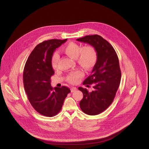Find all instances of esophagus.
Returning a JSON list of instances; mask_svg holds the SVG:
<instances>
[{"mask_svg":"<svg viewBox=\"0 0 149 149\" xmlns=\"http://www.w3.org/2000/svg\"><path fill=\"white\" fill-rule=\"evenodd\" d=\"M77 90V88L75 87H72L71 88V92H74Z\"/></svg>","mask_w":149,"mask_h":149,"instance_id":"obj_1","label":"esophagus"}]
</instances>
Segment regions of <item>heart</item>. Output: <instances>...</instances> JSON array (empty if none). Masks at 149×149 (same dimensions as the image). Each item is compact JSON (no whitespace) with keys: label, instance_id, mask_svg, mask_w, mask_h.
Segmentation results:
<instances>
[{"label":"heart","instance_id":"1","mask_svg":"<svg viewBox=\"0 0 149 149\" xmlns=\"http://www.w3.org/2000/svg\"><path fill=\"white\" fill-rule=\"evenodd\" d=\"M63 51L68 56L77 59L78 64L86 70L91 69L97 62V51L92 45H86L81 47L78 43L70 42L64 46ZM58 60V54L56 52L54 53L51 60V66L54 69H56ZM82 76L83 74L81 71H74L68 77L67 79L71 84H75Z\"/></svg>","mask_w":149,"mask_h":149}]
</instances>
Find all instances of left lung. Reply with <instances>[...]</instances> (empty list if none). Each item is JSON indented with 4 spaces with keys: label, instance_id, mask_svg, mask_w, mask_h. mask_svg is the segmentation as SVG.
<instances>
[{
    "label": "left lung",
    "instance_id": "left-lung-1",
    "mask_svg": "<svg viewBox=\"0 0 149 149\" xmlns=\"http://www.w3.org/2000/svg\"><path fill=\"white\" fill-rule=\"evenodd\" d=\"M95 47L98 54L97 62L84 85L93 84L92 92L82 87L83 93L80 102L81 111L89 115H97L104 111L113 101L120 84L121 72L118 56L113 46L98 35H88L77 39Z\"/></svg>",
    "mask_w": 149,
    "mask_h": 149
}]
</instances>
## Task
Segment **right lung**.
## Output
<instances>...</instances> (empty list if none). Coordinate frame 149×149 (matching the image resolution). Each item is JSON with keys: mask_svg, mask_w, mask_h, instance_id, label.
I'll list each match as a JSON object with an SVG mask.
<instances>
[{"mask_svg": "<svg viewBox=\"0 0 149 149\" xmlns=\"http://www.w3.org/2000/svg\"><path fill=\"white\" fill-rule=\"evenodd\" d=\"M52 39L37 45L31 52L23 70V84L31 104L36 111L46 117H53L61 111L64 100L70 90L67 86H51L54 74L51 60L55 49L65 42Z\"/></svg>", "mask_w": 149, "mask_h": 149, "instance_id": "right-lung-1", "label": "right lung"}]
</instances>
